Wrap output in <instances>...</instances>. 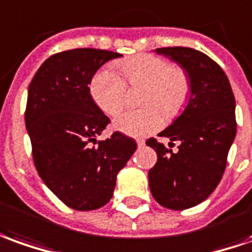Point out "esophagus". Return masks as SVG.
I'll return each instance as SVG.
<instances>
[{
    "instance_id": "1",
    "label": "esophagus",
    "mask_w": 252,
    "mask_h": 252,
    "mask_svg": "<svg viewBox=\"0 0 252 252\" xmlns=\"http://www.w3.org/2000/svg\"><path fill=\"white\" fill-rule=\"evenodd\" d=\"M136 141H137V145H138V147H143L144 144H145V141H144L143 138H137Z\"/></svg>"
}]
</instances>
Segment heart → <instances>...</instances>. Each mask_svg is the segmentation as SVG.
Wrapping results in <instances>:
<instances>
[{"instance_id":"1","label":"heart","mask_w":252,"mask_h":252,"mask_svg":"<svg viewBox=\"0 0 252 252\" xmlns=\"http://www.w3.org/2000/svg\"><path fill=\"white\" fill-rule=\"evenodd\" d=\"M130 86L144 85L138 109H129L118 116L114 127L127 136L141 137L160 129L164 114L174 118L182 111L190 96V78L185 68L155 55H137L119 63ZM90 93L100 109L109 116L118 115L126 104L127 85L122 75L111 67L97 71Z\"/></svg>"}]
</instances>
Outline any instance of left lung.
Returning <instances> with one entry per match:
<instances>
[{"label":"left lung","mask_w":252,"mask_h":252,"mask_svg":"<svg viewBox=\"0 0 252 252\" xmlns=\"http://www.w3.org/2000/svg\"><path fill=\"white\" fill-rule=\"evenodd\" d=\"M156 52L187 70L192 89L187 108L159 134L180 141L178 152L156 138L147 140L158 155L148 173L149 188L163 207L187 210L206 200L223 176L237 127L235 96L226 74L207 55L182 46Z\"/></svg>","instance_id":"obj_1"}]
</instances>
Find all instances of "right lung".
Segmentation results:
<instances>
[{"label": "right lung", "mask_w": 252, "mask_h": 252, "mask_svg": "<svg viewBox=\"0 0 252 252\" xmlns=\"http://www.w3.org/2000/svg\"><path fill=\"white\" fill-rule=\"evenodd\" d=\"M109 50L71 49L46 59L29 86L26 127L34 166L46 187L71 209L90 211L109 202L116 176L136 141L119 131L97 141L108 116L90 96L89 83Z\"/></svg>", "instance_id": "1"}]
</instances>
